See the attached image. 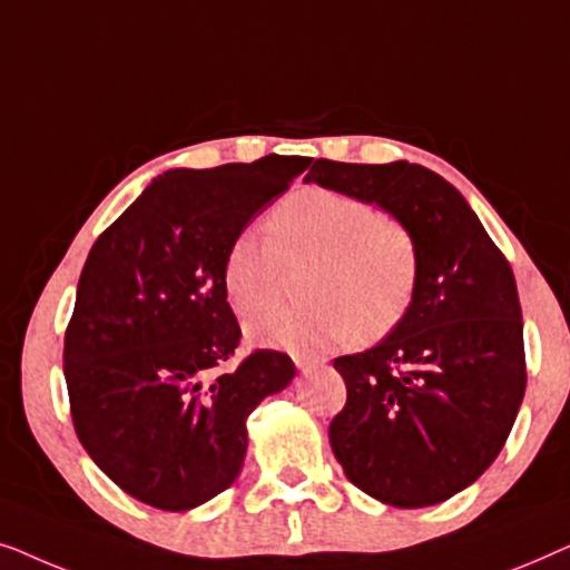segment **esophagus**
<instances>
[{"mask_svg":"<svg viewBox=\"0 0 570 570\" xmlns=\"http://www.w3.org/2000/svg\"><path fill=\"white\" fill-rule=\"evenodd\" d=\"M293 363H295V368L298 371H311V368H316V365H322V361H318V357H308V355H293Z\"/></svg>","mask_w":570,"mask_h":570,"instance_id":"obj_1","label":"esophagus"}]
</instances>
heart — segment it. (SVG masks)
<instances>
[{"label":"heart","instance_id":"obj_1","mask_svg":"<svg viewBox=\"0 0 570 570\" xmlns=\"http://www.w3.org/2000/svg\"><path fill=\"white\" fill-rule=\"evenodd\" d=\"M269 240L240 233L223 264V285L238 316L279 298L287 272L308 269V303L248 322L256 345L322 353L361 334L381 340L402 324L417 287V244L400 217L345 191H293L272 213Z\"/></svg>","mask_w":570,"mask_h":570}]
</instances>
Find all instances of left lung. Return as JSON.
Returning a JSON list of instances; mask_svg holds the SVG:
<instances>
[{"label": "left lung", "mask_w": 570, "mask_h": 570, "mask_svg": "<svg viewBox=\"0 0 570 570\" xmlns=\"http://www.w3.org/2000/svg\"><path fill=\"white\" fill-rule=\"evenodd\" d=\"M306 181L400 217L420 259L402 324L376 347L334 361L347 386L330 425L334 456L381 503L446 501L495 462L524 400V324L511 264L462 194L417 163L316 160Z\"/></svg>", "instance_id": "obj_1"}]
</instances>
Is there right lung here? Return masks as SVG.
<instances>
[{
  "label": "right lung",
  "mask_w": 570,
  "mask_h": 570,
  "mask_svg": "<svg viewBox=\"0 0 570 570\" xmlns=\"http://www.w3.org/2000/svg\"><path fill=\"white\" fill-rule=\"evenodd\" d=\"M308 163L267 155L168 170L92 244L65 334L69 410L92 462L137 501L189 511L230 488L246 417L293 381L277 350L228 368L240 326L223 264Z\"/></svg>",
  "instance_id": "obj_1"
}]
</instances>
